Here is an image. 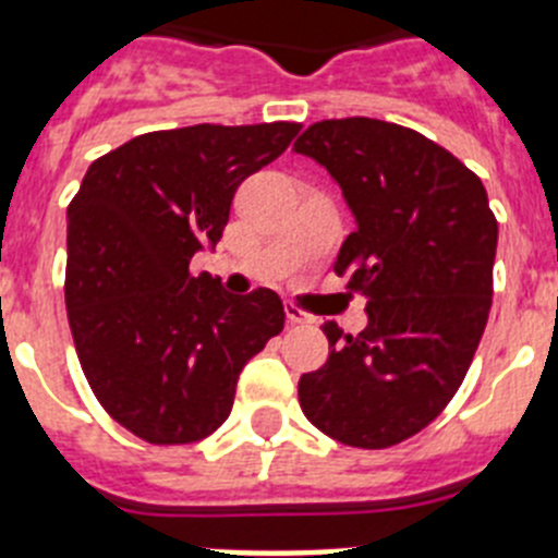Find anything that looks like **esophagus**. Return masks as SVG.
<instances>
[{"instance_id":"34e87169","label":"esophagus","mask_w":558,"mask_h":558,"mask_svg":"<svg viewBox=\"0 0 558 558\" xmlns=\"http://www.w3.org/2000/svg\"><path fill=\"white\" fill-rule=\"evenodd\" d=\"M284 315H288L290 324H310V322H313V318H310V315L304 313V310L299 307V304H293V302L284 304Z\"/></svg>"}]
</instances>
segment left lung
<instances>
[{"label":"left lung","mask_w":558,"mask_h":558,"mask_svg":"<svg viewBox=\"0 0 558 558\" xmlns=\"http://www.w3.org/2000/svg\"><path fill=\"white\" fill-rule=\"evenodd\" d=\"M343 190L357 229L335 274L368 327L324 322L329 357L302 374L304 416L340 445L386 450L425 430L470 372L492 310L497 220L481 179L405 125L324 120L295 140Z\"/></svg>","instance_id":"left-lung-1"}]
</instances>
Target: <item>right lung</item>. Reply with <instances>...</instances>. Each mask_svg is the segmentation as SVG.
<instances>
[{"instance_id": "right-lung-1", "label": "right lung", "mask_w": 558, "mask_h": 558, "mask_svg": "<svg viewBox=\"0 0 558 558\" xmlns=\"http://www.w3.org/2000/svg\"><path fill=\"white\" fill-rule=\"evenodd\" d=\"M299 122L142 133L92 161L69 204L66 313L97 402L147 445H190L229 418L236 377L284 327L268 288L231 295L192 274L231 198Z\"/></svg>"}]
</instances>
